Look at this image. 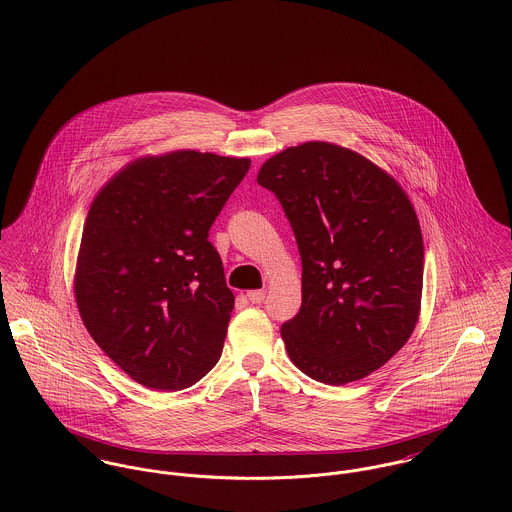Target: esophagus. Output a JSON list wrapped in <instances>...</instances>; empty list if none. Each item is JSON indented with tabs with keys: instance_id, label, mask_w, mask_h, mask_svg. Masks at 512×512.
<instances>
[{
	"instance_id": "34e87169",
	"label": "esophagus",
	"mask_w": 512,
	"mask_h": 512,
	"mask_svg": "<svg viewBox=\"0 0 512 512\" xmlns=\"http://www.w3.org/2000/svg\"><path fill=\"white\" fill-rule=\"evenodd\" d=\"M264 297H266L264 290H252V292L246 293V299H248L250 303H262Z\"/></svg>"
}]
</instances>
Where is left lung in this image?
I'll use <instances>...</instances> for the list:
<instances>
[{
  "label": "left lung",
  "mask_w": 512,
  "mask_h": 512,
  "mask_svg": "<svg viewBox=\"0 0 512 512\" xmlns=\"http://www.w3.org/2000/svg\"><path fill=\"white\" fill-rule=\"evenodd\" d=\"M258 183L282 203L301 256V307L282 325L293 365L341 386L388 363L410 339L422 301L416 211L384 169L329 142L270 157Z\"/></svg>",
  "instance_id": "left-lung-1"
}]
</instances>
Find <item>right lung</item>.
Instances as JSON below:
<instances>
[{"instance_id":"add662e5","label":"right lung","mask_w":512,"mask_h":512,"mask_svg":"<svg viewBox=\"0 0 512 512\" xmlns=\"http://www.w3.org/2000/svg\"><path fill=\"white\" fill-rule=\"evenodd\" d=\"M248 157L179 149L120 169L94 197L74 297L96 345L153 390H183L217 365L234 307L209 230Z\"/></svg>"}]
</instances>
